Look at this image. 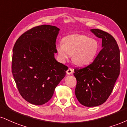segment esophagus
I'll list each match as a JSON object with an SVG mask.
<instances>
[{"mask_svg": "<svg viewBox=\"0 0 127 127\" xmlns=\"http://www.w3.org/2000/svg\"><path fill=\"white\" fill-rule=\"evenodd\" d=\"M73 70L71 69V68H68V70H67V71H66L67 74H71L73 73Z\"/></svg>", "mask_w": 127, "mask_h": 127, "instance_id": "obj_1", "label": "esophagus"}]
</instances>
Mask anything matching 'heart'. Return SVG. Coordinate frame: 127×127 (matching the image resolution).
<instances>
[{"label": "heart", "instance_id": "b5f03b06", "mask_svg": "<svg viewBox=\"0 0 127 127\" xmlns=\"http://www.w3.org/2000/svg\"><path fill=\"white\" fill-rule=\"evenodd\" d=\"M96 39L85 35L74 34L66 36L57 45L59 59L64 63L72 54V60L80 67L88 66L96 57L99 50Z\"/></svg>", "mask_w": 127, "mask_h": 127}]
</instances>
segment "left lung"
Listing matches in <instances>:
<instances>
[{"instance_id": "1", "label": "left lung", "mask_w": 127, "mask_h": 127, "mask_svg": "<svg viewBox=\"0 0 127 127\" xmlns=\"http://www.w3.org/2000/svg\"><path fill=\"white\" fill-rule=\"evenodd\" d=\"M91 31L102 39V50L92 63L75 69L73 74L77 80L76 96L88 107L99 106L107 100L120 71V49L114 38L98 29Z\"/></svg>"}]
</instances>
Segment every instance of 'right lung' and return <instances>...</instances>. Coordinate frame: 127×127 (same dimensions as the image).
I'll list each match as a JSON object with an SVG mask.
<instances>
[{
    "instance_id": "obj_1",
    "label": "right lung",
    "mask_w": 127,
    "mask_h": 127,
    "mask_svg": "<svg viewBox=\"0 0 127 127\" xmlns=\"http://www.w3.org/2000/svg\"><path fill=\"white\" fill-rule=\"evenodd\" d=\"M60 29L42 25L23 33L13 48L12 72L19 92L31 104L50 100L68 67L56 60V41Z\"/></svg>"
}]
</instances>
